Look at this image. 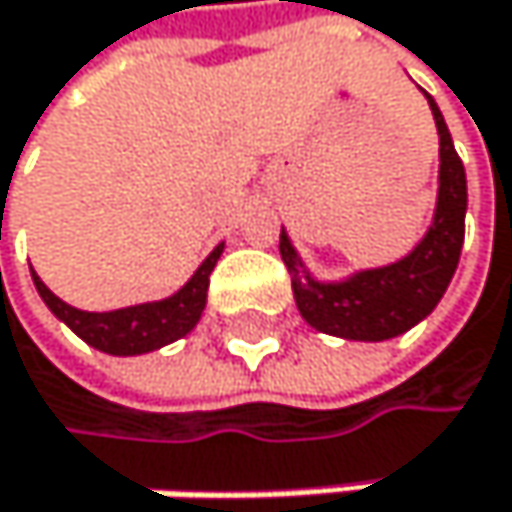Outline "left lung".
Masks as SVG:
<instances>
[{
    "instance_id": "left-lung-1",
    "label": "left lung",
    "mask_w": 512,
    "mask_h": 512,
    "mask_svg": "<svg viewBox=\"0 0 512 512\" xmlns=\"http://www.w3.org/2000/svg\"><path fill=\"white\" fill-rule=\"evenodd\" d=\"M427 101L439 131V202L427 236L408 258L390 267L356 273L347 282L325 285L307 276L288 236H279V251L291 273L294 301L316 331L347 341L396 338V334L408 331L433 313L458 270L467 214V174L436 101L430 94Z\"/></svg>"
}]
</instances>
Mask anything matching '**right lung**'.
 <instances>
[{
	"label": "right lung",
	"instance_id": "obj_1",
	"mask_svg": "<svg viewBox=\"0 0 512 512\" xmlns=\"http://www.w3.org/2000/svg\"><path fill=\"white\" fill-rule=\"evenodd\" d=\"M221 251H224V245L214 248L202 261V267L193 273V279L178 294H171V298L125 307V310H110V313L76 310V307L64 304L57 294H51L36 273H33V282H36V291L42 294V301L48 304V310L57 319H64L85 344H91L94 350H104L110 356H137V353H150V350H159L171 341L184 338V334L199 322V316L205 310L208 276H211L214 264H218Z\"/></svg>",
	"mask_w": 512,
	"mask_h": 512
}]
</instances>
